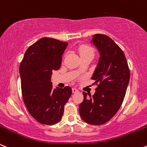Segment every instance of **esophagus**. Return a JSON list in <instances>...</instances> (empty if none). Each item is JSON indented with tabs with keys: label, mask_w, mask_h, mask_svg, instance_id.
I'll return each mask as SVG.
<instances>
[{
	"label": "esophagus",
	"mask_w": 147,
	"mask_h": 147,
	"mask_svg": "<svg viewBox=\"0 0 147 147\" xmlns=\"http://www.w3.org/2000/svg\"><path fill=\"white\" fill-rule=\"evenodd\" d=\"M78 90L77 89H75V88H73V89H72V92L74 93V94H76V93H78Z\"/></svg>",
	"instance_id": "34e87169"
}]
</instances>
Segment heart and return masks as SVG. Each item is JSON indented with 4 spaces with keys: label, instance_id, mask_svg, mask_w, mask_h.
<instances>
[{
    "label": "heart",
    "instance_id": "heart-1",
    "mask_svg": "<svg viewBox=\"0 0 147 147\" xmlns=\"http://www.w3.org/2000/svg\"><path fill=\"white\" fill-rule=\"evenodd\" d=\"M78 52L80 53V56H85V55H91L94 57V50L90 46L87 45H82L78 47Z\"/></svg>",
    "mask_w": 147,
    "mask_h": 147
}]
</instances>
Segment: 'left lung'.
<instances>
[{"mask_svg":"<svg viewBox=\"0 0 147 147\" xmlns=\"http://www.w3.org/2000/svg\"><path fill=\"white\" fill-rule=\"evenodd\" d=\"M100 53L91 79L98 85L91 97L82 92L84 100L79 113L84 122L93 125L106 123L122 104L130 78V71L123 51L109 36L95 34L91 40Z\"/></svg>","mask_w":147,"mask_h":147,"instance_id":"obj_1","label":"left lung"}]
</instances>
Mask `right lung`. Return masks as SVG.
Here are the masks:
<instances>
[{"instance_id": "1", "label": "right lung", "mask_w": 147, "mask_h": 147, "mask_svg": "<svg viewBox=\"0 0 147 147\" xmlns=\"http://www.w3.org/2000/svg\"><path fill=\"white\" fill-rule=\"evenodd\" d=\"M67 42L42 38L27 49L20 65L22 95L31 115L51 125L61 120L64 106L72 93L70 87L53 89L52 71L58 70Z\"/></svg>"}]
</instances>
